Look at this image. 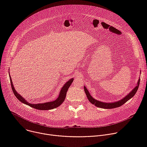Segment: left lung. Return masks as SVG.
<instances>
[{
    "mask_svg": "<svg viewBox=\"0 0 147 147\" xmlns=\"http://www.w3.org/2000/svg\"><path fill=\"white\" fill-rule=\"evenodd\" d=\"M140 82V80H139L138 82H137V86L126 96H125L123 99H122L121 100H120L119 101L115 102H113V103L102 102H100V101H98L97 100H95L94 98H93L91 96V95L90 94L88 90L85 87H84V91L86 94V95H87L89 101L91 103H92L93 105H95L96 107L100 108H103V109H113V108H116L121 107L127 101H128L129 99H130L136 94V92L138 90V87H139Z\"/></svg>",
    "mask_w": 147,
    "mask_h": 147,
    "instance_id": "obj_1",
    "label": "left lung"
}]
</instances>
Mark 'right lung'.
<instances>
[{
  "label": "right lung",
  "instance_id": "1",
  "mask_svg": "<svg viewBox=\"0 0 147 147\" xmlns=\"http://www.w3.org/2000/svg\"><path fill=\"white\" fill-rule=\"evenodd\" d=\"M10 77V84H11V87L13 90V92L14 94V95L16 96V97L20 101L22 102V103L27 105L31 107V108H35L36 109H39V110H50V109H52L54 108H56L57 107H58L59 106H60V105L64 102L65 99L66 98V93L67 91L69 89V88L70 87V85L71 84V83L73 81V78L70 79L69 81H68L64 85V86L63 87V88H61V90L59 94V97L54 101L52 102H46V103H38V104H31L30 103H28V102H27L25 99H24L22 96H21L20 94H18L16 91L15 90L14 86L12 84V81H11V78Z\"/></svg>",
  "mask_w": 147,
  "mask_h": 147
}]
</instances>
